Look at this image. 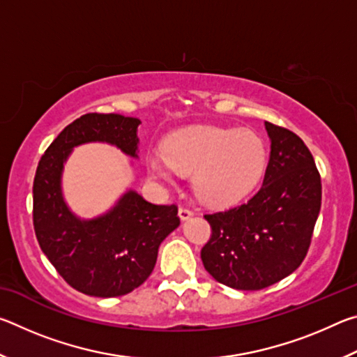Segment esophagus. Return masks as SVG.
<instances>
[{
	"instance_id": "esophagus-1",
	"label": "esophagus",
	"mask_w": 357,
	"mask_h": 357,
	"mask_svg": "<svg viewBox=\"0 0 357 357\" xmlns=\"http://www.w3.org/2000/svg\"><path fill=\"white\" fill-rule=\"evenodd\" d=\"M178 214H179V219H181V220H189L190 217L193 215V211H190L189 208L181 206L179 211H178Z\"/></svg>"
}]
</instances>
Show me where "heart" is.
<instances>
[{"label":"heart","mask_w":357,"mask_h":357,"mask_svg":"<svg viewBox=\"0 0 357 357\" xmlns=\"http://www.w3.org/2000/svg\"><path fill=\"white\" fill-rule=\"evenodd\" d=\"M268 149L252 130L195 126L173 134L165 157L153 155V176L172 183L174 174L192 173V189L209 206H231L245 198L263 178Z\"/></svg>","instance_id":"b5f03b06"}]
</instances>
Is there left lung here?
I'll return each mask as SVG.
<instances>
[{"label": "left lung", "mask_w": 357, "mask_h": 357, "mask_svg": "<svg viewBox=\"0 0 357 357\" xmlns=\"http://www.w3.org/2000/svg\"><path fill=\"white\" fill-rule=\"evenodd\" d=\"M271 140L263 185L241 206L206 214L213 228L204 269L229 288L255 291L285 279L309 250L321 208L313 155L291 130L266 121Z\"/></svg>", "instance_id": "obj_1"}]
</instances>
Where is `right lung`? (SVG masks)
<instances>
[{"label":"right lung","mask_w":357,"mask_h":357,"mask_svg":"<svg viewBox=\"0 0 357 357\" xmlns=\"http://www.w3.org/2000/svg\"><path fill=\"white\" fill-rule=\"evenodd\" d=\"M140 124L116 113L83 114L53 140L36 170V238L59 275L88 296L116 298L140 287L153 273L162 241L179 227L174 204H153L132 189L94 219L78 217L64 200V164L74 148L108 143L137 159Z\"/></svg>","instance_id":"obj_1"}]
</instances>
